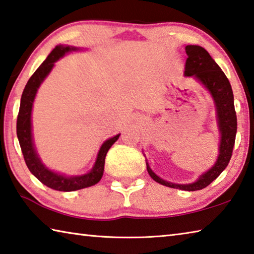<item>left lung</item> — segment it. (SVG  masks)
Returning a JSON list of instances; mask_svg holds the SVG:
<instances>
[{
  "label": "left lung",
  "mask_w": 254,
  "mask_h": 254,
  "mask_svg": "<svg viewBox=\"0 0 254 254\" xmlns=\"http://www.w3.org/2000/svg\"><path fill=\"white\" fill-rule=\"evenodd\" d=\"M186 54L188 58L185 65V76L194 77L203 84L212 95L215 107L218 131L221 133L220 154L215 165L206 171L192 184H174L161 179L153 173L147 162V169L151 178L163 186L182 189V190L195 191L200 190L216 179L222 174L231 160L232 152L235 142L236 113L234 109V96L229 79L222 71L220 66L215 63L210 55L200 46H186Z\"/></svg>",
  "instance_id": "1"
}]
</instances>
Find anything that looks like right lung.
I'll return each mask as SVG.
<instances>
[{
	"label": "right lung",
	"instance_id": "obj_1",
	"mask_svg": "<svg viewBox=\"0 0 254 254\" xmlns=\"http://www.w3.org/2000/svg\"><path fill=\"white\" fill-rule=\"evenodd\" d=\"M75 50H78V48L77 47L64 45L55 47V49L51 51L47 59L41 64L40 67L34 71V74L30 77L27 85H25L22 96H21L20 110L18 114V120H16V135H18L24 161L27 163L29 170L31 171V174L34 177H37L47 187L59 191L78 190V189L94 186V185L100 182L103 173H104L106 153L112 147V144L120 136V134L115 135L111 137V139L106 140L102 144L93 169L89 173L81 176H65L55 173V171L47 168L44 163H42L39 156H38L37 150L34 148L33 143L31 127V112L34 97H36L39 86L54 68L55 63L59 58L64 57L65 54Z\"/></svg>",
	"mask_w": 254,
	"mask_h": 254
}]
</instances>
